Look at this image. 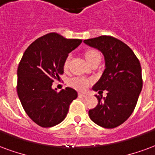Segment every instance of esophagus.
Masks as SVG:
<instances>
[{"label": "esophagus", "instance_id": "34e87169", "mask_svg": "<svg viewBox=\"0 0 155 155\" xmlns=\"http://www.w3.org/2000/svg\"><path fill=\"white\" fill-rule=\"evenodd\" d=\"M79 97H80V98H85V97H86L87 95L85 94H82V93H79Z\"/></svg>", "mask_w": 155, "mask_h": 155}]
</instances>
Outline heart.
Returning <instances> with one entry per match:
<instances>
[{"mask_svg":"<svg viewBox=\"0 0 155 155\" xmlns=\"http://www.w3.org/2000/svg\"><path fill=\"white\" fill-rule=\"evenodd\" d=\"M97 56H100V54L95 50H89L85 53V57H86L87 61L90 60L91 58L97 57ZM71 57V55L69 54L66 57L65 61H64V65L63 66H64V69H66V70L69 67ZM89 83H90V81L89 79H87L85 77H81V76L73 77L69 81V85L70 86H71L72 88L77 89V90H81V91L85 90L89 85Z\"/></svg>","mask_w":155,"mask_h":155,"instance_id":"b5f03b06","label":"heart"}]
</instances>
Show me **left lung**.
Wrapping results in <instances>:
<instances>
[{"mask_svg": "<svg viewBox=\"0 0 155 155\" xmlns=\"http://www.w3.org/2000/svg\"><path fill=\"white\" fill-rule=\"evenodd\" d=\"M100 51L104 57L105 70L93 89L107 90V97L96 95L98 105L89 111L90 119L104 128H115L131 115L141 92V66L135 53L121 40L100 36L84 40Z\"/></svg>", "mask_w": 155, "mask_h": 155, "instance_id": "obj_1", "label": "left lung"}]
</instances>
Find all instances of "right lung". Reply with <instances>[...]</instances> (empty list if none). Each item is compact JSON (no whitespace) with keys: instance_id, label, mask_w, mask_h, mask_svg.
<instances>
[{"instance_id":"obj_1","label":"right lung","mask_w":155,"mask_h":155,"mask_svg":"<svg viewBox=\"0 0 155 155\" xmlns=\"http://www.w3.org/2000/svg\"><path fill=\"white\" fill-rule=\"evenodd\" d=\"M82 42L50 33L32 42L25 50L17 70V93L25 113L42 127H51L66 118L77 92L66 87L51 88L64 72V61Z\"/></svg>"}]
</instances>
